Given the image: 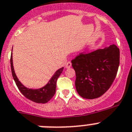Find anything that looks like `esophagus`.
<instances>
[{
  "label": "esophagus",
  "instance_id": "34e87169",
  "mask_svg": "<svg viewBox=\"0 0 132 132\" xmlns=\"http://www.w3.org/2000/svg\"><path fill=\"white\" fill-rule=\"evenodd\" d=\"M71 61H68V62L67 63L65 64V67L66 68H70V67H71Z\"/></svg>",
  "mask_w": 132,
  "mask_h": 132
}]
</instances>
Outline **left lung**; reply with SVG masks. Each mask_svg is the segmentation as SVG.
Returning <instances> with one entry per match:
<instances>
[{"label":"left lung","instance_id":"8db88e82","mask_svg":"<svg viewBox=\"0 0 132 132\" xmlns=\"http://www.w3.org/2000/svg\"><path fill=\"white\" fill-rule=\"evenodd\" d=\"M77 92L84 98L100 97L110 87L120 64V50L112 44L91 53H80L71 61Z\"/></svg>","mask_w":132,"mask_h":132}]
</instances>
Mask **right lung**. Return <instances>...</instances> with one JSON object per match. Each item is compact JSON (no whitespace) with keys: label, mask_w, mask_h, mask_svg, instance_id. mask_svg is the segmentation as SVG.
Returning <instances> with one entry per match:
<instances>
[{"label":"right lung","mask_w":132,"mask_h":132,"mask_svg":"<svg viewBox=\"0 0 132 132\" xmlns=\"http://www.w3.org/2000/svg\"><path fill=\"white\" fill-rule=\"evenodd\" d=\"M10 65H11V71L12 77L16 82L18 89L22 93V94L30 101L36 103H46L50 101L52 98L54 96L56 91V82L58 77L60 76V75L62 73L63 67H61L57 71L55 72L54 75L50 79L46 85L42 88L33 89V88H29L25 87L22 82L19 80L16 73L14 71V69L13 66V60H12V53L11 54L10 57Z\"/></svg>","instance_id":"right-lung-1"}]
</instances>
